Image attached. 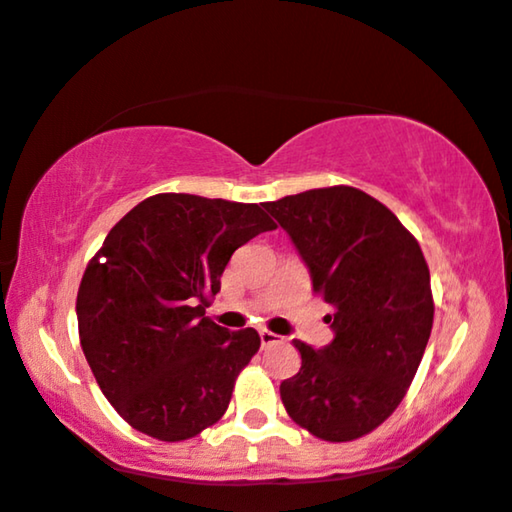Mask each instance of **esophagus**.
<instances>
[{"mask_svg":"<svg viewBox=\"0 0 512 512\" xmlns=\"http://www.w3.org/2000/svg\"><path fill=\"white\" fill-rule=\"evenodd\" d=\"M258 335H261V345H263V347H270V345H279V342H282V335H275V333L265 331V328H263V331H261V333H258Z\"/></svg>","mask_w":512,"mask_h":512,"instance_id":"esophagus-1","label":"esophagus"}]
</instances>
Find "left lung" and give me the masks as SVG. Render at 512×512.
<instances>
[{"label": "left lung", "mask_w": 512, "mask_h": 512, "mask_svg": "<svg viewBox=\"0 0 512 512\" xmlns=\"http://www.w3.org/2000/svg\"><path fill=\"white\" fill-rule=\"evenodd\" d=\"M291 237L333 314V340L296 342L303 366L279 394L293 422L345 443L403 401L433 326L422 249L382 202L352 186L314 188L263 205Z\"/></svg>", "instance_id": "obj_1"}]
</instances>
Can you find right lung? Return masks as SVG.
Wrapping results in <instances>:
<instances>
[{"label":"right lung","mask_w":512,"mask_h":512,"mask_svg":"<svg viewBox=\"0 0 512 512\" xmlns=\"http://www.w3.org/2000/svg\"><path fill=\"white\" fill-rule=\"evenodd\" d=\"M272 228L258 205L160 193L109 230L83 272L76 319L102 394L132 429L174 443L223 417L261 338L207 319V298L233 251Z\"/></svg>","instance_id":"obj_1"}]
</instances>
